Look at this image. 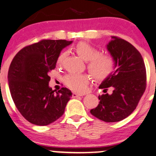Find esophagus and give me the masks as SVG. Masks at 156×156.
Returning <instances> with one entry per match:
<instances>
[{
  "mask_svg": "<svg viewBox=\"0 0 156 156\" xmlns=\"http://www.w3.org/2000/svg\"><path fill=\"white\" fill-rule=\"evenodd\" d=\"M83 95H84L83 94H78V93H76V92L73 93V98H77V97H80Z\"/></svg>",
  "mask_w": 156,
  "mask_h": 156,
  "instance_id": "esophagus-1",
  "label": "esophagus"
}]
</instances>
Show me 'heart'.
I'll return each instance as SVG.
<instances>
[{
	"label": "heart",
	"mask_w": 156,
	"mask_h": 156,
	"mask_svg": "<svg viewBox=\"0 0 156 156\" xmlns=\"http://www.w3.org/2000/svg\"><path fill=\"white\" fill-rule=\"evenodd\" d=\"M75 49L77 53L87 62V69L95 80H104L114 72L116 62L112 55L100 53V51L95 47L85 42L77 44ZM64 56L65 53H61L58 57L57 63L62 64ZM64 81L69 89L75 92H83L87 89L89 78L85 74L72 73L64 77Z\"/></svg>",
	"instance_id": "heart-1"
}]
</instances>
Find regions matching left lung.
I'll use <instances>...</instances> for the list:
<instances>
[{"mask_svg": "<svg viewBox=\"0 0 156 156\" xmlns=\"http://www.w3.org/2000/svg\"><path fill=\"white\" fill-rule=\"evenodd\" d=\"M107 50L116 62L115 70L102 81L100 89L112 94L98 96L100 102L90 113L106 122H114L128 117L136 108L146 88V68L136 48L124 39L112 37Z\"/></svg>", "mask_w": 156, "mask_h": 156, "instance_id": "1", "label": "left lung"}]
</instances>
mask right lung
Instances as JSON below:
<instances>
[{"label":"right lung","mask_w":156,"mask_h":156,"mask_svg":"<svg viewBox=\"0 0 156 156\" xmlns=\"http://www.w3.org/2000/svg\"><path fill=\"white\" fill-rule=\"evenodd\" d=\"M73 41L44 39L26 46L16 54L8 73L11 95L25 119L44 126L63 115L72 92H58L49 87V72L54 69L58 55Z\"/></svg>","instance_id":"right-lung-1"}]
</instances>
